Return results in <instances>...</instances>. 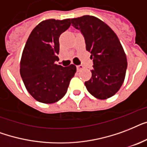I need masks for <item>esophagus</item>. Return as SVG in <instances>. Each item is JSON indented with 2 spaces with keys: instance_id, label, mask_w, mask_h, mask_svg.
Here are the masks:
<instances>
[{
  "instance_id": "obj_1",
  "label": "esophagus",
  "mask_w": 147,
  "mask_h": 147,
  "mask_svg": "<svg viewBox=\"0 0 147 147\" xmlns=\"http://www.w3.org/2000/svg\"><path fill=\"white\" fill-rule=\"evenodd\" d=\"M84 69V66L83 65H79V66H77V71H80Z\"/></svg>"
}]
</instances>
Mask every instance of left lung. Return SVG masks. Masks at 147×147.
Masks as SVG:
<instances>
[{"label":"left lung","mask_w":147,"mask_h":147,"mask_svg":"<svg viewBox=\"0 0 147 147\" xmlns=\"http://www.w3.org/2000/svg\"><path fill=\"white\" fill-rule=\"evenodd\" d=\"M71 24L84 35L86 50L94 62L91 78L85 82L86 89L97 99L110 98L122 86L127 67V56L118 37L94 16L72 18Z\"/></svg>","instance_id":"8db88e82"}]
</instances>
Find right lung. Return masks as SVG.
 I'll use <instances>...</instances> for the list:
<instances>
[{
  "instance_id": "add662e5",
  "label": "right lung",
  "mask_w": 147,
  "mask_h": 147,
  "mask_svg": "<svg viewBox=\"0 0 147 147\" xmlns=\"http://www.w3.org/2000/svg\"><path fill=\"white\" fill-rule=\"evenodd\" d=\"M70 26V19L43 20L33 29L23 51L20 74L29 94L40 103H53L66 94L77 67H63L59 60V37Z\"/></svg>"
}]
</instances>
